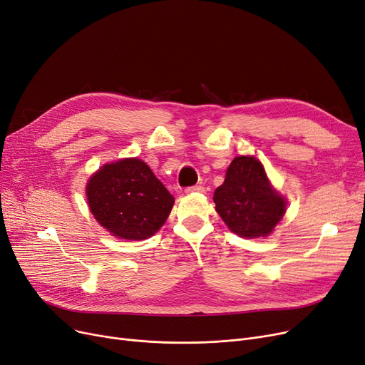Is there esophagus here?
<instances>
[{"mask_svg":"<svg viewBox=\"0 0 365 365\" xmlns=\"http://www.w3.org/2000/svg\"><path fill=\"white\" fill-rule=\"evenodd\" d=\"M204 191V187L202 186H200V185H195V186H187L186 189H185V192L186 194H195V192H202Z\"/></svg>","mask_w":365,"mask_h":365,"instance_id":"obj_1","label":"esophagus"}]
</instances>
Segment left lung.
<instances>
[{"label": "left lung", "mask_w": 365, "mask_h": 365, "mask_svg": "<svg viewBox=\"0 0 365 365\" xmlns=\"http://www.w3.org/2000/svg\"><path fill=\"white\" fill-rule=\"evenodd\" d=\"M213 201L228 228L247 239L270 234L287 210V201L273 191L262 164L252 156L234 158Z\"/></svg>", "instance_id": "1"}]
</instances>
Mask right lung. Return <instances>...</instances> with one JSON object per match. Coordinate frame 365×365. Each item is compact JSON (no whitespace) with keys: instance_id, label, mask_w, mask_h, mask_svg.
Listing matches in <instances>:
<instances>
[{"instance_id":"add662e5","label":"right lung","mask_w":365,"mask_h":365,"mask_svg":"<svg viewBox=\"0 0 365 365\" xmlns=\"http://www.w3.org/2000/svg\"><path fill=\"white\" fill-rule=\"evenodd\" d=\"M89 209L116 237L143 240L167 220L174 197L137 158L106 164L86 186Z\"/></svg>"}]
</instances>
